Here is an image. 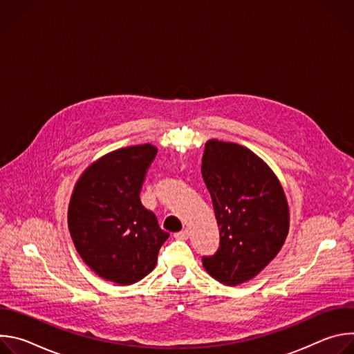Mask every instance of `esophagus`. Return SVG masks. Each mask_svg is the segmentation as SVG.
I'll return each instance as SVG.
<instances>
[{
  "instance_id": "obj_1",
  "label": "esophagus",
  "mask_w": 354,
  "mask_h": 354,
  "mask_svg": "<svg viewBox=\"0 0 354 354\" xmlns=\"http://www.w3.org/2000/svg\"><path fill=\"white\" fill-rule=\"evenodd\" d=\"M175 238H176V239H182V241H183V239H187V238H189V231H187V230H183V231H180V232H176V234H175Z\"/></svg>"
}]
</instances>
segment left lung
Returning a JSON list of instances; mask_svg holds the SVG:
<instances>
[{
  "instance_id": "8db88e82",
  "label": "left lung",
  "mask_w": 354,
  "mask_h": 354,
  "mask_svg": "<svg viewBox=\"0 0 354 354\" xmlns=\"http://www.w3.org/2000/svg\"><path fill=\"white\" fill-rule=\"evenodd\" d=\"M201 176L210 192L220 230L214 255L203 266L223 284L254 279L279 254L288 232V206L272 169L234 142H206Z\"/></svg>"
}]
</instances>
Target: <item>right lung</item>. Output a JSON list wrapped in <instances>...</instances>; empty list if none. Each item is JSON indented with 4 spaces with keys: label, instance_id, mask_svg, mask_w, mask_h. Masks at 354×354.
I'll return each mask as SVG.
<instances>
[{
    "label": "right lung",
    "instance_id": "obj_1",
    "mask_svg": "<svg viewBox=\"0 0 354 354\" xmlns=\"http://www.w3.org/2000/svg\"><path fill=\"white\" fill-rule=\"evenodd\" d=\"M156 156L151 144L113 151L82 174L70 200L68 228L78 254L100 277L122 286L156 268L169 236L140 200Z\"/></svg>",
    "mask_w": 354,
    "mask_h": 354
}]
</instances>
